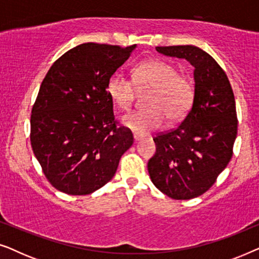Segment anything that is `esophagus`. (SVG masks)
Masks as SVG:
<instances>
[{"label": "esophagus", "mask_w": 259, "mask_h": 259, "mask_svg": "<svg viewBox=\"0 0 259 259\" xmlns=\"http://www.w3.org/2000/svg\"><path fill=\"white\" fill-rule=\"evenodd\" d=\"M133 139H134V141H136V143H138V141H140L141 139H143V137L139 136V134H134Z\"/></svg>", "instance_id": "1"}]
</instances>
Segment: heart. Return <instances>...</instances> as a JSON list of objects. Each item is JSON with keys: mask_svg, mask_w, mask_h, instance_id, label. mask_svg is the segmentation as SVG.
<instances>
[{"mask_svg": "<svg viewBox=\"0 0 259 259\" xmlns=\"http://www.w3.org/2000/svg\"><path fill=\"white\" fill-rule=\"evenodd\" d=\"M139 90H152L146 109L131 112L122 118V123L133 132L146 134L164 123L178 122L190 111L194 97V86L189 76L179 74L178 68L162 60H150L140 63L133 72V80L121 73L109 77L107 93L121 111L132 107Z\"/></svg>", "mask_w": 259, "mask_h": 259, "instance_id": "1", "label": "heart"}]
</instances>
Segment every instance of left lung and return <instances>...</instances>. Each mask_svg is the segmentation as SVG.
I'll return each instance as SVG.
<instances>
[{"label": "left lung", "mask_w": 259, "mask_h": 259, "mask_svg": "<svg viewBox=\"0 0 259 259\" xmlns=\"http://www.w3.org/2000/svg\"><path fill=\"white\" fill-rule=\"evenodd\" d=\"M155 49L194 67V97L183 122L153 138L157 152L148 160V173L167 197L192 199L206 192L231 160L238 127L235 95L224 70L203 49L190 45Z\"/></svg>", "instance_id": "obj_1"}]
</instances>
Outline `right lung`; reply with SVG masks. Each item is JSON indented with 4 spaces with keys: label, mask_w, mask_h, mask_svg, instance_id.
<instances>
[{
    "label": "right lung",
    "mask_w": 259,
    "mask_h": 259,
    "mask_svg": "<svg viewBox=\"0 0 259 259\" xmlns=\"http://www.w3.org/2000/svg\"><path fill=\"white\" fill-rule=\"evenodd\" d=\"M137 45L82 44L53 63L31 109L30 143L48 182L72 196L93 193L114 177L133 144L118 127L107 83Z\"/></svg>",
    "instance_id": "add662e5"
}]
</instances>
